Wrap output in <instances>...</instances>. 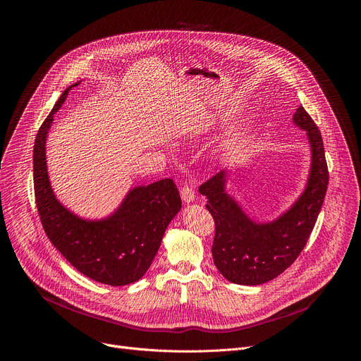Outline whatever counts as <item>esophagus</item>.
Instances as JSON below:
<instances>
[{"label": "esophagus", "instance_id": "esophagus-1", "mask_svg": "<svg viewBox=\"0 0 361 361\" xmlns=\"http://www.w3.org/2000/svg\"><path fill=\"white\" fill-rule=\"evenodd\" d=\"M181 198L184 202H191L195 200V194H194V190L190 187V185H183L181 188Z\"/></svg>", "mask_w": 361, "mask_h": 361}]
</instances>
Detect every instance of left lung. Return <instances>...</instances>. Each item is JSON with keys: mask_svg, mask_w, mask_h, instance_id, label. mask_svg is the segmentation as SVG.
<instances>
[{"mask_svg": "<svg viewBox=\"0 0 361 361\" xmlns=\"http://www.w3.org/2000/svg\"><path fill=\"white\" fill-rule=\"evenodd\" d=\"M307 133L312 147V167L305 190L291 207L274 221L257 223L226 191L227 170L198 188L207 197L205 207L216 223L213 259L219 271L231 283L259 286L290 267L310 237L326 197L329 170L319 127L300 106L293 116Z\"/></svg>", "mask_w": 361, "mask_h": 361, "instance_id": "1", "label": "left lung"}]
</instances>
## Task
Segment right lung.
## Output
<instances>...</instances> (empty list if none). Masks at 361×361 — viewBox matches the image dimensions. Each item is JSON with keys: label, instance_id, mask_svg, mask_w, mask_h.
Returning a JSON list of instances; mask_svg holds the SVG:
<instances>
[{"label": "right lung", "instance_id": "obj_1", "mask_svg": "<svg viewBox=\"0 0 361 361\" xmlns=\"http://www.w3.org/2000/svg\"><path fill=\"white\" fill-rule=\"evenodd\" d=\"M78 84L61 94L37 133L32 152L37 209L49 241L71 266L94 281L126 286L140 280L151 266L167 226L181 209V198L171 178L138 185L102 220L81 219L57 200L48 177L45 141L54 114Z\"/></svg>", "mask_w": 361, "mask_h": 361}]
</instances>
